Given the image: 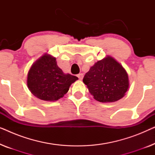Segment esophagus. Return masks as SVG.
Masks as SVG:
<instances>
[{
	"mask_svg": "<svg viewBox=\"0 0 155 155\" xmlns=\"http://www.w3.org/2000/svg\"><path fill=\"white\" fill-rule=\"evenodd\" d=\"M78 76V78H79V80H82V78H83V74L82 73H80V74H78V75H77Z\"/></svg>",
	"mask_w": 155,
	"mask_h": 155,
	"instance_id": "esophagus-1",
	"label": "esophagus"
}]
</instances>
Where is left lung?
<instances>
[{"label": "left lung", "mask_w": 155, "mask_h": 155, "mask_svg": "<svg viewBox=\"0 0 155 155\" xmlns=\"http://www.w3.org/2000/svg\"><path fill=\"white\" fill-rule=\"evenodd\" d=\"M83 82L90 94L100 102H114L128 89V76L122 65L108 56L99 61L85 74Z\"/></svg>", "instance_id": "8db88e82"}]
</instances>
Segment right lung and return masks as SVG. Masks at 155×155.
I'll return each mask as SVG.
<instances>
[{"label": "right lung", "instance_id": "obj_1", "mask_svg": "<svg viewBox=\"0 0 155 155\" xmlns=\"http://www.w3.org/2000/svg\"><path fill=\"white\" fill-rule=\"evenodd\" d=\"M76 76L65 74L56 58L44 55L31 65L27 75V86L31 92L44 101H56L66 94Z\"/></svg>", "mask_w": 155, "mask_h": 155}]
</instances>
